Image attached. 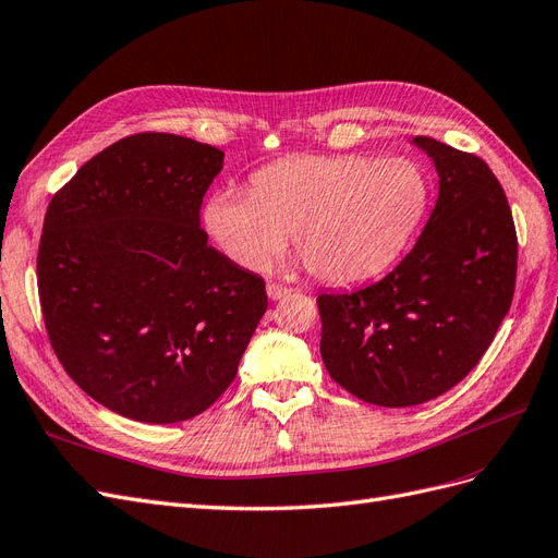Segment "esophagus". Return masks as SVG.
I'll list each match as a JSON object with an SVG mask.
<instances>
[{"label":"esophagus","mask_w":558,"mask_h":558,"mask_svg":"<svg viewBox=\"0 0 558 558\" xmlns=\"http://www.w3.org/2000/svg\"><path fill=\"white\" fill-rule=\"evenodd\" d=\"M289 293H291L289 286H281V283H275V281L267 283V295H269V300H281V298H286Z\"/></svg>","instance_id":"esophagus-1"}]
</instances>
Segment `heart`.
<instances>
[{
	"mask_svg": "<svg viewBox=\"0 0 558 558\" xmlns=\"http://www.w3.org/2000/svg\"><path fill=\"white\" fill-rule=\"evenodd\" d=\"M426 202V179L410 160L295 156L253 174L251 193H214L205 226L244 269H263L291 232L316 279L349 286L384 272L400 256Z\"/></svg>",
	"mask_w": 558,
	"mask_h": 558,
	"instance_id": "heart-1",
	"label": "heart"
}]
</instances>
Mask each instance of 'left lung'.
<instances>
[{
  "label": "left lung",
  "mask_w": 558,
  "mask_h": 558,
  "mask_svg": "<svg viewBox=\"0 0 558 558\" xmlns=\"http://www.w3.org/2000/svg\"><path fill=\"white\" fill-rule=\"evenodd\" d=\"M440 177L435 209L393 272L353 293H320V359L351 396L410 408L480 363L510 312L517 230L496 174L475 154L414 137Z\"/></svg>",
  "instance_id": "8db88e82"
}]
</instances>
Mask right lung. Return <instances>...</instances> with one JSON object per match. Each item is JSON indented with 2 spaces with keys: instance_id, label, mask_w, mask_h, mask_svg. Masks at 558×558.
<instances>
[{
  "instance_id": "right-lung-1",
  "label": "right lung",
  "mask_w": 558,
  "mask_h": 558,
  "mask_svg": "<svg viewBox=\"0 0 558 558\" xmlns=\"http://www.w3.org/2000/svg\"><path fill=\"white\" fill-rule=\"evenodd\" d=\"M223 150L140 132L90 158L50 199L37 286L64 373L144 424L221 398L267 310L263 277L207 244L202 197Z\"/></svg>"
}]
</instances>
